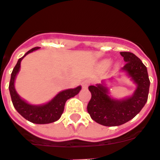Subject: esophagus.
Segmentation results:
<instances>
[{
	"mask_svg": "<svg viewBox=\"0 0 160 160\" xmlns=\"http://www.w3.org/2000/svg\"><path fill=\"white\" fill-rule=\"evenodd\" d=\"M89 85H90L89 80H84V81L82 82V86L83 88H87Z\"/></svg>",
	"mask_w": 160,
	"mask_h": 160,
	"instance_id": "34e87169",
	"label": "esophagus"
}]
</instances>
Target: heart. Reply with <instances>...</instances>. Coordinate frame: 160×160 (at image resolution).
<instances>
[{"label":"heart","mask_w":160,"mask_h":160,"mask_svg":"<svg viewBox=\"0 0 160 160\" xmlns=\"http://www.w3.org/2000/svg\"><path fill=\"white\" fill-rule=\"evenodd\" d=\"M110 64H111V61H109V60H107V61H105L104 62H103V65H104L105 66H108Z\"/></svg>","instance_id":"1"}]
</instances>
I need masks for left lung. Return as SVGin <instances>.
I'll return each instance as SVG.
<instances>
[{"instance_id": "1", "label": "left lung", "mask_w": 160, "mask_h": 160, "mask_svg": "<svg viewBox=\"0 0 160 160\" xmlns=\"http://www.w3.org/2000/svg\"><path fill=\"white\" fill-rule=\"evenodd\" d=\"M120 53L126 62L122 70L126 71L138 87L134 94L124 100L111 99L108 96V89L104 84L88 87L91 99L87 104V112L91 119L104 126H118L133 119L144 107L148 99L150 80L147 67L133 53Z\"/></svg>"}]
</instances>
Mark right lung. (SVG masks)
<instances>
[{
    "mask_svg": "<svg viewBox=\"0 0 160 160\" xmlns=\"http://www.w3.org/2000/svg\"><path fill=\"white\" fill-rule=\"evenodd\" d=\"M39 48V47H35L31 49L18 61L17 64L12 71L9 89L13 107L22 117H24L27 121L35 123V124H49L60 119V117H61L64 112L65 102L72 97L78 95L81 90V87H78L74 89H69L61 91L58 95H57V96L54 97V99L44 105L35 106V105L29 104L22 100L15 91V78L17 73H18L21 61L24 58V57L27 56L28 53Z\"/></svg>",
    "mask_w": 160,
    "mask_h": 160,
    "instance_id": "right-lung-1",
    "label": "right lung"
}]
</instances>
